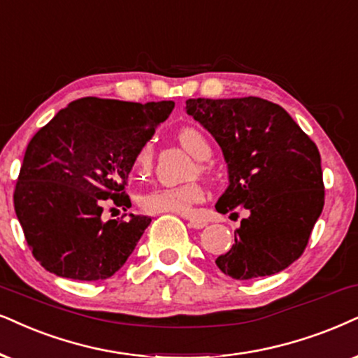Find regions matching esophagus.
Listing matches in <instances>:
<instances>
[{
	"instance_id": "obj_1",
	"label": "esophagus",
	"mask_w": 358,
	"mask_h": 358,
	"mask_svg": "<svg viewBox=\"0 0 358 358\" xmlns=\"http://www.w3.org/2000/svg\"><path fill=\"white\" fill-rule=\"evenodd\" d=\"M208 223L205 220H189L188 221V226L189 228H194V229H201V228H205Z\"/></svg>"
}]
</instances>
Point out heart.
<instances>
[{"label":"heart","mask_w":358,"mask_h":358,"mask_svg":"<svg viewBox=\"0 0 358 358\" xmlns=\"http://www.w3.org/2000/svg\"><path fill=\"white\" fill-rule=\"evenodd\" d=\"M176 138L180 145L196 160H206L211 155V147L206 137L193 127H183L176 134ZM152 164L153 147L147 142L135 153L134 169L138 173L145 175L150 171ZM203 198H205V189L198 183H188L182 187H162L143 193L140 196V206L147 213H175V215L189 216L193 213V206L203 201Z\"/></svg>","instance_id":"heart-1"}]
</instances>
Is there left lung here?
I'll return each mask as SVG.
<instances>
[{
	"label": "left lung",
	"mask_w": 358,
	"mask_h": 358,
	"mask_svg": "<svg viewBox=\"0 0 358 358\" xmlns=\"http://www.w3.org/2000/svg\"><path fill=\"white\" fill-rule=\"evenodd\" d=\"M185 108L215 137L228 165L216 211H250L216 266L239 280L286 269L304 252L324 208L315 143L282 107L259 97L188 99Z\"/></svg>",
	"instance_id": "obj_1"
}]
</instances>
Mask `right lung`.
Masks as SVG:
<instances>
[{
  "label": "right lung",
  "mask_w": 358,
  "mask_h": 358,
  "mask_svg": "<svg viewBox=\"0 0 358 358\" xmlns=\"http://www.w3.org/2000/svg\"><path fill=\"white\" fill-rule=\"evenodd\" d=\"M175 102L84 97L31 138L15 188V211L36 261L76 280L114 275L152 218L102 220L103 203L130 208L125 185L135 153Z\"/></svg>",
  "instance_id": "add662e5"
}]
</instances>
